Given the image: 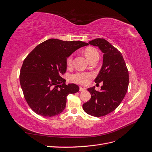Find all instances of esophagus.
Segmentation results:
<instances>
[{
	"mask_svg": "<svg viewBox=\"0 0 152 152\" xmlns=\"http://www.w3.org/2000/svg\"><path fill=\"white\" fill-rule=\"evenodd\" d=\"M86 89L85 88V87H79V91H80V92L84 91H86Z\"/></svg>",
	"mask_w": 152,
	"mask_h": 152,
	"instance_id": "34e87169",
	"label": "esophagus"
}]
</instances>
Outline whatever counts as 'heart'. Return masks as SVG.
<instances>
[{"instance_id": "1", "label": "heart", "mask_w": 152, "mask_h": 152, "mask_svg": "<svg viewBox=\"0 0 152 152\" xmlns=\"http://www.w3.org/2000/svg\"><path fill=\"white\" fill-rule=\"evenodd\" d=\"M85 55L87 59H90L94 56H99V54L98 50L93 48H87L85 50ZM73 59L72 56L68 58L66 60V65L68 67H70L72 66ZM93 77L91 73L87 72H78L75 74L73 75L71 77L72 80L76 83L86 85L89 82L90 79Z\"/></svg>"}]
</instances>
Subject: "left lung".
Here are the masks:
<instances>
[{
  "label": "left lung",
  "mask_w": 152,
  "mask_h": 152,
  "mask_svg": "<svg viewBox=\"0 0 152 152\" xmlns=\"http://www.w3.org/2000/svg\"><path fill=\"white\" fill-rule=\"evenodd\" d=\"M89 44L98 47L103 53V65L94 81L103 82L100 91L95 87L87 89L91 98L82 105L87 114L102 117L112 112L125 97L129 85V72L122 54L104 39H96Z\"/></svg>",
  "instance_id": "8db88e82"
}]
</instances>
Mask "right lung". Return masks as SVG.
Listing matches in <instances>:
<instances>
[{
	"label": "right lung",
	"instance_id": "obj_1",
	"mask_svg": "<svg viewBox=\"0 0 152 152\" xmlns=\"http://www.w3.org/2000/svg\"><path fill=\"white\" fill-rule=\"evenodd\" d=\"M88 43L50 39L39 44L23 63L20 81L24 97L33 111L43 117H53L66 107L69 94L79 92L75 84H65L61 77L66 71L70 55Z\"/></svg>",
	"mask_w": 152,
	"mask_h": 152
}]
</instances>
